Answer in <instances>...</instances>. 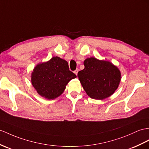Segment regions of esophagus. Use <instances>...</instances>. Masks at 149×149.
<instances>
[{"instance_id": "34e87169", "label": "esophagus", "mask_w": 149, "mask_h": 149, "mask_svg": "<svg viewBox=\"0 0 149 149\" xmlns=\"http://www.w3.org/2000/svg\"><path fill=\"white\" fill-rule=\"evenodd\" d=\"M78 71H79V70L78 69H77V70H76L74 71V73L77 76V74H78Z\"/></svg>"}]
</instances>
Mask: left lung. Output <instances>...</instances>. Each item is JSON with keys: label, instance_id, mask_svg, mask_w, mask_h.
I'll return each instance as SVG.
<instances>
[{"label": "left lung", "instance_id": "1", "mask_svg": "<svg viewBox=\"0 0 149 149\" xmlns=\"http://www.w3.org/2000/svg\"><path fill=\"white\" fill-rule=\"evenodd\" d=\"M83 64L85 68L78 72V78L90 98L103 100L118 89L121 74L119 68L110 61L92 57L86 59Z\"/></svg>", "mask_w": 149, "mask_h": 149}]
</instances>
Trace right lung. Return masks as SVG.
I'll use <instances>...</instances> for the list:
<instances>
[{
	"instance_id": "right-lung-1",
	"label": "right lung",
	"mask_w": 149,
	"mask_h": 149,
	"mask_svg": "<svg viewBox=\"0 0 149 149\" xmlns=\"http://www.w3.org/2000/svg\"><path fill=\"white\" fill-rule=\"evenodd\" d=\"M75 78L77 75L70 71L67 61L56 56L34 68L31 82L40 95L53 100L59 97L68 83Z\"/></svg>"
}]
</instances>
